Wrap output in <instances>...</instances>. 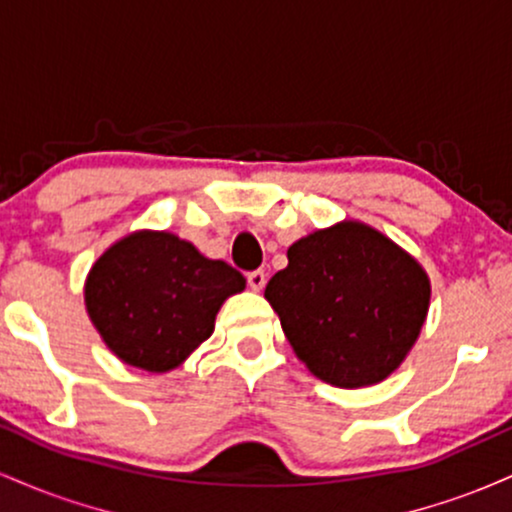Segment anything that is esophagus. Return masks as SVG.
Segmentation results:
<instances>
[{"label": "esophagus", "instance_id": "obj_1", "mask_svg": "<svg viewBox=\"0 0 512 512\" xmlns=\"http://www.w3.org/2000/svg\"><path fill=\"white\" fill-rule=\"evenodd\" d=\"M264 284H267V274H264L262 269H252V272H248V286L252 291H262Z\"/></svg>", "mask_w": 512, "mask_h": 512}]
</instances>
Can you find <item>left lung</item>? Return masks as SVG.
I'll use <instances>...</instances> for the list:
<instances>
[{
  "mask_svg": "<svg viewBox=\"0 0 512 512\" xmlns=\"http://www.w3.org/2000/svg\"><path fill=\"white\" fill-rule=\"evenodd\" d=\"M264 298L310 373L337 387L385 380L419 337L431 284L414 257L358 221L293 243Z\"/></svg>",
  "mask_w": 512,
  "mask_h": 512,
  "instance_id": "obj_1",
  "label": "left lung"
}]
</instances>
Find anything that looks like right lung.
Listing matches in <instances>:
<instances>
[{"label":"right lung","instance_id":"right-lung-1","mask_svg":"<svg viewBox=\"0 0 512 512\" xmlns=\"http://www.w3.org/2000/svg\"><path fill=\"white\" fill-rule=\"evenodd\" d=\"M243 289L231 264L207 260L173 233L142 231L93 264L86 308L117 358L166 373L209 337L221 303Z\"/></svg>","mask_w":512,"mask_h":512}]
</instances>
